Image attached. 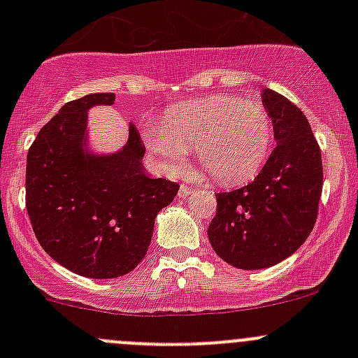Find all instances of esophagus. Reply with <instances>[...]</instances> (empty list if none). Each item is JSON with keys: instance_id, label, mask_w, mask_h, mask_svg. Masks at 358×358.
Here are the masks:
<instances>
[{"instance_id": "1", "label": "esophagus", "mask_w": 358, "mask_h": 358, "mask_svg": "<svg viewBox=\"0 0 358 358\" xmlns=\"http://www.w3.org/2000/svg\"><path fill=\"white\" fill-rule=\"evenodd\" d=\"M194 187H190V185H182L180 187V190H178V196L182 197V199H185V197H189L190 194H194Z\"/></svg>"}]
</instances>
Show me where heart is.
Here are the masks:
<instances>
[{
	"label": "heart",
	"mask_w": 358,
	"mask_h": 358,
	"mask_svg": "<svg viewBox=\"0 0 358 358\" xmlns=\"http://www.w3.org/2000/svg\"><path fill=\"white\" fill-rule=\"evenodd\" d=\"M143 138L166 171H178L189 149L225 185L251 180L270 156L272 119L259 102L239 96H208L183 103L164 122H147Z\"/></svg>",
	"instance_id": "b5f03b06"
}]
</instances>
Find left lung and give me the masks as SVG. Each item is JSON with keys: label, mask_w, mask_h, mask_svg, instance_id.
<instances>
[{"label": "left lung", "mask_w": 358, "mask_h": 358, "mask_svg": "<svg viewBox=\"0 0 358 358\" xmlns=\"http://www.w3.org/2000/svg\"><path fill=\"white\" fill-rule=\"evenodd\" d=\"M275 149L255 182L216 194L208 237L229 265L259 270L289 258L310 236L322 194V157L308 119L286 96L262 90Z\"/></svg>", "instance_id": "left-lung-1"}]
</instances>
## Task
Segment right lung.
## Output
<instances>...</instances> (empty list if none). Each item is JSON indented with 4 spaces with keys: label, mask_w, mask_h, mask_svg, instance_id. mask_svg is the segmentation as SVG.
I'll return each mask as SVG.
<instances>
[{
    "label": "right lung",
    "mask_w": 358,
    "mask_h": 358,
    "mask_svg": "<svg viewBox=\"0 0 358 358\" xmlns=\"http://www.w3.org/2000/svg\"><path fill=\"white\" fill-rule=\"evenodd\" d=\"M114 100V93H92L66 103L27 154L25 206L32 230L57 263L90 279L131 272L149 249L157 213L180 189L147 175L145 145L131 122L122 149L92 150L88 110Z\"/></svg>",
    "instance_id": "obj_1"
}]
</instances>
